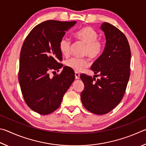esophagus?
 <instances>
[{"mask_svg": "<svg viewBox=\"0 0 146 146\" xmlns=\"http://www.w3.org/2000/svg\"><path fill=\"white\" fill-rule=\"evenodd\" d=\"M80 74L78 72H75V78L76 79H77V80H79V79L80 78Z\"/></svg>", "mask_w": 146, "mask_h": 146, "instance_id": "34e87169", "label": "esophagus"}]
</instances>
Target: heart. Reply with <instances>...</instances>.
I'll list each match as a JSON object with an SVG mask.
<instances>
[{
  "label": "heart",
  "instance_id": "1",
  "mask_svg": "<svg viewBox=\"0 0 146 146\" xmlns=\"http://www.w3.org/2000/svg\"><path fill=\"white\" fill-rule=\"evenodd\" d=\"M76 39L85 43L83 54L89 56L96 59L101 55L104 50V45L103 41L98 39L99 35L91 27H85L74 33ZM71 42L68 38L63 36L59 43V49L63 56L67 57L70 54ZM90 61L88 57L71 58L65 61V66L76 72H80L90 65Z\"/></svg>",
  "mask_w": 146,
  "mask_h": 146
}]
</instances>
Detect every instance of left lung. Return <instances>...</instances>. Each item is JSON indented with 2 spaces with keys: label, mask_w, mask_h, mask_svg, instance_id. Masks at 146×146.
<instances>
[{
  "label": "left lung",
  "mask_w": 146,
  "mask_h": 146,
  "mask_svg": "<svg viewBox=\"0 0 146 146\" xmlns=\"http://www.w3.org/2000/svg\"><path fill=\"white\" fill-rule=\"evenodd\" d=\"M101 29L105 35L106 46L91 66L101 78L96 80L85 74L80 76L85 85L81 94L83 105L97 115L108 113L121 101L129 81L131 63V50L124 33L108 22L103 23Z\"/></svg>",
  "instance_id": "left-lung-1"
}]
</instances>
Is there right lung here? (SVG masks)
<instances>
[{"label": "right lung", "mask_w": 146, "mask_h": 146, "mask_svg": "<svg viewBox=\"0 0 146 146\" xmlns=\"http://www.w3.org/2000/svg\"><path fill=\"white\" fill-rule=\"evenodd\" d=\"M76 21L47 20L37 25L25 38L20 51L19 81L27 106L40 115L60 107L63 97L74 80V72L64 66L50 78L49 72L63 66L59 43Z\"/></svg>", "instance_id": "obj_1"}]
</instances>
